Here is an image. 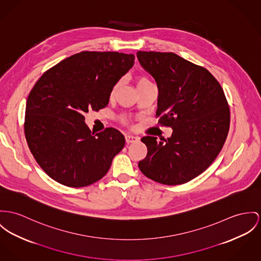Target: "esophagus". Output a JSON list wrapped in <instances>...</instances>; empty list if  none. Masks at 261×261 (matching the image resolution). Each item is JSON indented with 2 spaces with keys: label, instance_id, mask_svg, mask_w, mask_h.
I'll return each mask as SVG.
<instances>
[{
  "label": "esophagus",
  "instance_id": "1",
  "mask_svg": "<svg viewBox=\"0 0 261 261\" xmlns=\"http://www.w3.org/2000/svg\"><path fill=\"white\" fill-rule=\"evenodd\" d=\"M125 140H126V143H134V142H137V141L139 140V138L138 137H135V136H132V135H125Z\"/></svg>",
  "mask_w": 261,
  "mask_h": 261
}]
</instances>
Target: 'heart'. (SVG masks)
<instances>
[{"instance_id":"obj_1","label":"heart","mask_w":261,"mask_h":261,"mask_svg":"<svg viewBox=\"0 0 261 261\" xmlns=\"http://www.w3.org/2000/svg\"><path fill=\"white\" fill-rule=\"evenodd\" d=\"M149 82H150V81H149L147 77H145V76H138V77L136 79V85H137V86L142 85V84H145V83H149ZM116 87H117V86H114V88H113V90H112V92H111V95L114 93ZM121 120H122V122H123L124 124H128V123H129V119L126 118V117H122Z\"/></svg>"}]
</instances>
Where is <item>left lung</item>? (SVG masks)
I'll list each match as a JSON object with an SVG mask.
<instances>
[{"label":"left lung","instance_id":"left-lung-1","mask_svg":"<svg viewBox=\"0 0 261 261\" xmlns=\"http://www.w3.org/2000/svg\"><path fill=\"white\" fill-rule=\"evenodd\" d=\"M141 65L159 89L156 116L172 136H145L147 156L138 166L163 185L185 184L205 171L226 140L230 112L220 82L204 67L173 53L138 51Z\"/></svg>","mask_w":261,"mask_h":261}]
</instances>
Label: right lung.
<instances>
[{
	"label": "right lung",
	"instance_id": "1",
	"mask_svg": "<svg viewBox=\"0 0 261 261\" xmlns=\"http://www.w3.org/2000/svg\"><path fill=\"white\" fill-rule=\"evenodd\" d=\"M133 55L81 51L46 70L31 90L23 123L28 146L40 168L61 185L81 188L102 179L125 145L115 128L94 134L84 123L99 111Z\"/></svg>",
	"mask_w": 261,
	"mask_h": 261
}]
</instances>
